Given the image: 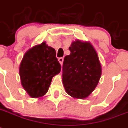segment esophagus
<instances>
[{
    "label": "esophagus",
    "mask_w": 128,
    "mask_h": 128,
    "mask_svg": "<svg viewBox=\"0 0 128 128\" xmlns=\"http://www.w3.org/2000/svg\"><path fill=\"white\" fill-rule=\"evenodd\" d=\"M63 58H58V61H59V62H60V63L61 64V65H62L63 64Z\"/></svg>",
    "instance_id": "34e87169"
}]
</instances>
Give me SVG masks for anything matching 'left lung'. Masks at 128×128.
<instances>
[{"label": "left lung", "mask_w": 128, "mask_h": 128, "mask_svg": "<svg viewBox=\"0 0 128 128\" xmlns=\"http://www.w3.org/2000/svg\"><path fill=\"white\" fill-rule=\"evenodd\" d=\"M70 54L64 58L63 83L66 92L76 99H84L92 94L101 75L98 54L89 42L76 40L68 48Z\"/></svg>", "instance_id": "8db88e82"}]
</instances>
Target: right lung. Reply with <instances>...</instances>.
<instances>
[{"instance_id":"right-lung-1","label":"right lung","mask_w":128,"mask_h":128,"mask_svg":"<svg viewBox=\"0 0 128 128\" xmlns=\"http://www.w3.org/2000/svg\"><path fill=\"white\" fill-rule=\"evenodd\" d=\"M61 71V65L54 48L45 42L30 48L20 65L22 85L32 98H40L48 92L52 78Z\"/></svg>"}]
</instances>
